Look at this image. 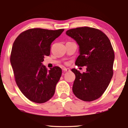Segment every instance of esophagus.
<instances>
[{"mask_svg": "<svg viewBox=\"0 0 128 128\" xmlns=\"http://www.w3.org/2000/svg\"><path fill=\"white\" fill-rule=\"evenodd\" d=\"M62 70H63V72H69L70 71L69 69H68V68H63Z\"/></svg>", "mask_w": 128, "mask_h": 128, "instance_id": "34e87169", "label": "esophagus"}]
</instances>
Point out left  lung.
Segmentation results:
<instances>
[{
    "label": "left lung",
    "instance_id": "left-lung-1",
    "mask_svg": "<svg viewBox=\"0 0 128 128\" xmlns=\"http://www.w3.org/2000/svg\"><path fill=\"white\" fill-rule=\"evenodd\" d=\"M66 34L79 46L76 65L87 66L83 73L72 69L76 76L73 93L84 101L97 100L106 90L113 76L115 55L111 42L104 32L94 28L78 27L69 30Z\"/></svg>",
    "mask_w": 128,
    "mask_h": 128
}]
</instances>
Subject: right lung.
<instances>
[{
    "label": "right lung",
    "mask_w": 128,
    "mask_h": 128,
    "mask_svg": "<svg viewBox=\"0 0 128 128\" xmlns=\"http://www.w3.org/2000/svg\"><path fill=\"white\" fill-rule=\"evenodd\" d=\"M64 31L29 29L14 42L10 63L16 82L22 93L32 102H45L54 95L62 69L55 66L48 71L42 62L44 56L50 55L51 43Z\"/></svg>",
    "instance_id": "obj_1"
}]
</instances>
